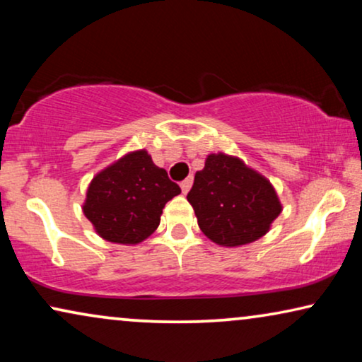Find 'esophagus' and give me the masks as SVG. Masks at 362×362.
<instances>
[{"label": "esophagus", "mask_w": 362, "mask_h": 362, "mask_svg": "<svg viewBox=\"0 0 362 362\" xmlns=\"http://www.w3.org/2000/svg\"><path fill=\"white\" fill-rule=\"evenodd\" d=\"M181 191H182V194H187V191L191 189V186H192V176H189V177H186L185 181H181Z\"/></svg>", "instance_id": "obj_1"}]
</instances>
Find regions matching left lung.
<instances>
[{
	"label": "left lung",
	"instance_id": "8db88e82",
	"mask_svg": "<svg viewBox=\"0 0 362 362\" xmlns=\"http://www.w3.org/2000/svg\"><path fill=\"white\" fill-rule=\"evenodd\" d=\"M187 201L204 235L222 247L259 240L281 212L272 182L240 158L226 153L207 155Z\"/></svg>",
	"mask_w": 362,
	"mask_h": 362
}]
</instances>
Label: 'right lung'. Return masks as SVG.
Instances as JSON below:
<instances>
[{
    "mask_svg": "<svg viewBox=\"0 0 362 362\" xmlns=\"http://www.w3.org/2000/svg\"><path fill=\"white\" fill-rule=\"evenodd\" d=\"M180 192L146 150H136L93 176L82 211L102 239L136 245L158 229L163 207Z\"/></svg>",
    "mask_w": 362,
    "mask_h": 362,
    "instance_id": "1",
    "label": "right lung"
}]
</instances>
